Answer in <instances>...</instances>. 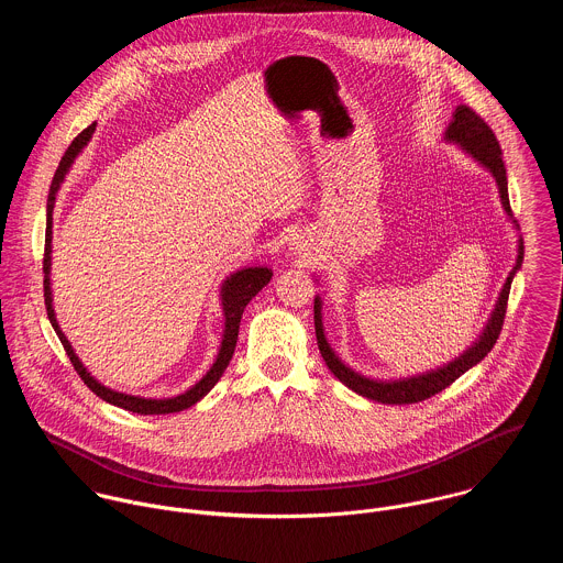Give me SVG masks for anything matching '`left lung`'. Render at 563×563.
<instances>
[{
  "label": "left lung",
  "instance_id": "8db88e82",
  "mask_svg": "<svg viewBox=\"0 0 563 563\" xmlns=\"http://www.w3.org/2000/svg\"><path fill=\"white\" fill-rule=\"evenodd\" d=\"M444 141L449 143H457L462 145V150L466 154H471L475 161L485 166L498 186V195H500V203L505 208V212L511 217V206H509V192H507V170H505V162H503V152L500 145L494 136V132L489 130V125L483 121L482 117L468 108V106H457L453 121L446 128ZM522 257H525V244L518 241V260L516 266L511 268L496 308L489 317V321L485 324L479 340L464 351L460 357H455L451 364L424 373V375H416V377H407V379H397V382H377V379H368L360 373H355L353 368H349L329 346L324 331H322L321 317V299H314V327H317V342L321 349L322 360L329 366V371L353 393L371 399V401L386 402V405H409V402H420L438 393H442L444 388H449L457 377H462L468 368H473L475 364H479L483 357L492 351V346L496 344L503 321H505V312H507V299H509V288H511V279L516 275V271L522 266Z\"/></svg>",
  "mask_w": 563,
  "mask_h": 563
}]
</instances>
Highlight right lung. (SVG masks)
Masks as SVG:
<instances>
[{"label": "right lung", "mask_w": 563, "mask_h": 563, "mask_svg": "<svg viewBox=\"0 0 563 563\" xmlns=\"http://www.w3.org/2000/svg\"><path fill=\"white\" fill-rule=\"evenodd\" d=\"M95 132V123H90L86 130H81L80 134L74 139V143L69 145V150L65 152L63 161L56 168V175L52 179V186H49V197H47V232H45V257H43V273H45V308H47V319L52 322L54 331L58 333L74 368L78 371V375L81 377V382L106 402H112L121 409H128V411H134V413H143V416H152V413H173V411H181V409H188L190 405H195L197 401H201L214 386L217 382L223 377L232 355H234V349H236V340H239V329H241V319L246 303L271 282L273 277V271L271 268H264V266H253V268H242L236 271L234 275H230L221 288V303H223V314H225V329H223V342H221V349H219V355L212 364V368L203 375L201 382H197L190 390H186L184 395H177L173 399H143V397H132V395H123V393H114L106 386H101L95 377H90V373L84 368L78 355L74 353V346L71 342L67 340V335L63 333L60 324L56 321V314H54V306H52V282H49V268H52V212H54V203H56V192L67 175V170L71 168L74 161L78 158L81 150L86 147V143L90 141Z\"/></svg>", "instance_id": "obj_1"}]
</instances>
